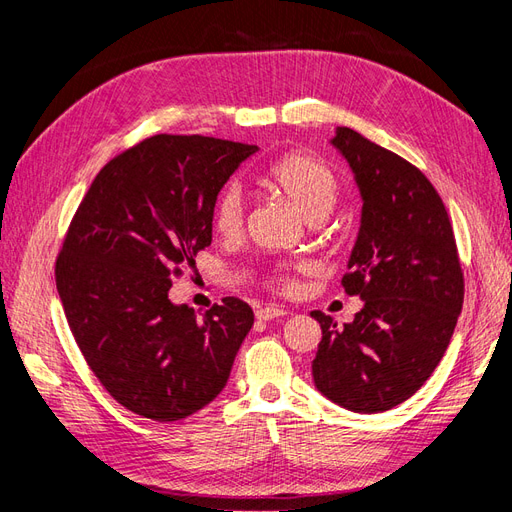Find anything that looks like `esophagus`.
Instances as JSON below:
<instances>
[{
	"label": "esophagus",
	"instance_id": "34e87169",
	"mask_svg": "<svg viewBox=\"0 0 512 512\" xmlns=\"http://www.w3.org/2000/svg\"><path fill=\"white\" fill-rule=\"evenodd\" d=\"M288 312L284 307H277V305H267V307H260L256 309V318L258 320H273V318H280L286 316Z\"/></svg>",
	"mask_w": 512,
	"mask_h": 512
}]
</instances>
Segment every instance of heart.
I'll return each mask as SVG.
<instances>
[{"instance_id":"heart-1","label":"heart","mask_w":512,"mask_h":512,"mask_svg":"<svg viewBox=\"0 0 512 512\" xmlns=\"http://www.w3.org/2000/svg\"><path fill=\"white\" fill-rule=\"evenodd\" d=\"M267 181L309 222L329 215L339 196L337 175L327 164L318 158L305 156V153H290V156L277 160L267 170ZM243 211L245 203L241 188L237 183H228L215 196L211 224L220 235H235L243 226ZM267 282L275 290L292 292L297 288V273L290 267H275L267 275Z\"/></svg>"}]
</instances>
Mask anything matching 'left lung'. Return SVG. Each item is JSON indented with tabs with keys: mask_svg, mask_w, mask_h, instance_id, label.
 I'll list each match as a JSON object with an SVG mask.
<instances>
[{
	"mask_svg": "<svg viewBox=\"0 0 512 512\" xmlns=\"http://www.w3.org/2000/svg\"><path fill=\"white\" fill-rule=\"evenodd\" d=\"M331 143L363 198L342 277L363 309L344 329L312 312L322 329L312 374L337 406L376 414L412 397L442 361L461 314L463 271L442 198L421 170L350 128H337Z\"/></svg>",
	"mask_w": 512,
	"mask_h": 512,
	"instance_id": "obj_1",
	"label": "left lung"
}]
</instances>
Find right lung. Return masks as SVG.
<instances>
[{"label":"right lung","mask_w":512,"mask_h":512,"mask_svg":"<svg viewBox=\"0 0 512 512\" xmlns=\"http://www.w3.org/2000/svg\"><path fill=\"white\" fill-rule=\"evenodd\" d=\"M256 145L156 134L108 162L76 209L55 262L70 331L117 404L181 421L220 395L254 324L237 297L203 316L168 299L211 245L215 196Z\"/></svg>","instance_id":"add662e5"}]
</instances>
